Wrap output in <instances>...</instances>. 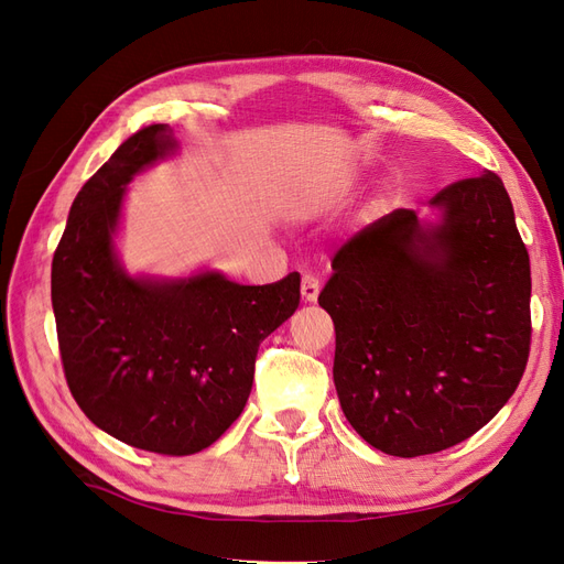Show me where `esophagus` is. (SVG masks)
<instances>
[{"mask_svg":"<svg viewBox=\"0 0 564 564\" xmlns=\"http://www.w3.org/2000/svg\"><path fill=\"white\" fill-rule=\"evenodd\" d=\"M319 286H322V282L317 275H313V272H305V275L301 278V294L305 301H311V303L317 301Z\"/></svg>","mask_w":564,"mask_h":564,"instance_id":"esophagus-1","label":"esophagus"}]
</instances>
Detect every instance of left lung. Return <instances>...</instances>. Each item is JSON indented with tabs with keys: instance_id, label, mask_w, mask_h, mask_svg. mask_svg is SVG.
<instances>
[{
	"instance_id": "1",
	"label": "left lung",
	"mask_w": 564,
	"mask_h": 564,
	"mask_svg": "<svg viewBox=\"0 0 564 564\" xmlns=\"http://www.w3.org/2000/svg\"><path fill=\"white\" fill-rule=\"evenodd\" d=\"M340 247L319 305L334 319L346 419L390 456L449 449L513 395L532 344V272L503 181L485 172Z\"/></svg>"
}]
</instances>
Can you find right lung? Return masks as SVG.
I'll return each mask as SVG.
<instances>
[{"label": "right lung", "mask_w": 564, "mask_h": 564, "mask_svg": "<svg viewBox=\"0 0 564 564\" xmlns=\"http://www.w3.org/2000/svg\"><path fill=\"white\" fill-rule=\"evenodd\" d=\"M172 148L166 124L145 127L84 183L51 263V303L65 381L89 421L131 447L187 456L242 414L256 352L299 308L301 278L150 282L117 265L124 185Z\"/></svg>", "instance_id": "add662e5"}]
</instances>
